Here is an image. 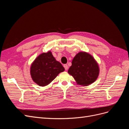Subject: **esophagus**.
Returning a JSON list of instances; mask_svg holds the SVG:
<instances>
[{"label": "esophagus", "mask_w": 129, "mask_h": 129, "mask_svg": "<svg viewBox=\"0 0 129 129\" xmlns=\"http://www.w3.org/2000/svg\"><path fill=\"white\" fill-rule=\"evenodd\" d=\"M63 67H64V69H65L66 71H67V69H68V65H67V64H64Z\"/></svg>", "instance_id": "1"}]
</instances>
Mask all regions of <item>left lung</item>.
<instances>
[{
	"instance_id": "1",
	"label": "left lung",
	"mask_w": 129,
	"mask_h": 129,
	"mask_svg": "<svg viewBox=\"0 0 129 129\" xmlns=\"http://www.w3.org/2000/svg\"><path fill=\"white\" fill-rule=\"evenodd\" d=\"M68 73L74 77L77 84L87 86L97 80L100 68L98 63L91 54L80 52L74 57Z\"/></svg>"
}]
</instances>
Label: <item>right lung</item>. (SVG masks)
<instances>
[{
  "label": "right lung",
  "instance_id": "right-lung-1",
  "mask_svg": "<svg viewBox=\"0 0 129 129\" xmlns=\"http://www.w3.org/2000/svg\"><path fill=\"white\" fill-rule=\"evenodd\" d=\"M64 68L56 61L51 51L42 53L32 62L30 74L33 81L41 87L48 85Z\"/></svg>",
  "mask_w": 129,
  "mask_h": 129
}]
</instances>
